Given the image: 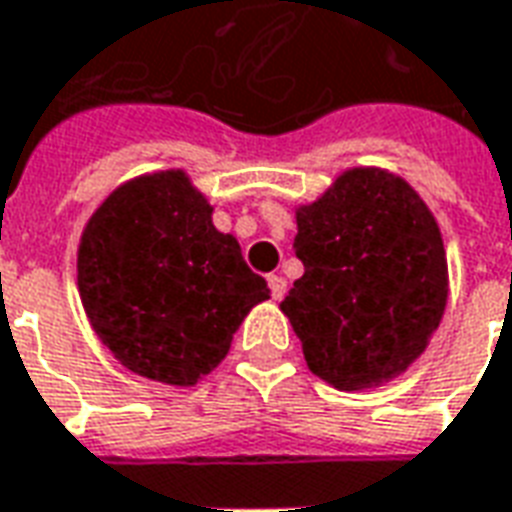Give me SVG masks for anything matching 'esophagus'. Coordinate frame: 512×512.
Segmentation results:
<instances>
[{
	"instance_id": "1",
	"label": "esophagus",
	"mask_w": 512,
	"mask_h": 512,
	"mask_svg": "<svg viewBox=\"0 0 512 512\" xmlns=\"http://www.w3.org/2000/svg\"><path fill=\"white\" fill-rule=\"evenodd\" d=\"M268 288H271V296H274V299H282V296L288 293V282L279 277V274H271V277H268Z\"/></svg>"
}]
</instances>
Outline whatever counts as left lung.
I'll return each instance as SVG.
<instances>
[{"instance_id": "8db88e82", "label": "left lung", "mask_w": 512, "mask_h": 512, "mask_svg": "<svg viewBox=\"0 0 512 512\" xmlns=\"http://www.w3.org/2000/svg\"><path fill=\"white\" fill-rule=\"evenodd\" d=\"M304 277L279 304L315 376L354 392L395 378L439 329L447 257L439 224L403 178L351 169L296 211Z\"/></svg>"}]
</instances>
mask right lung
Returning <instances> with one entry per match:
<instances>
[{
  "label": "right lung",
  "instance_id": "right-lung-1",
  "mask_svg": "<svg viewBox=\"0 0 512 512\" xmlns=\"http://www.w3.org/2000/svg\"><path fill=\"white\" fill-rule=\"evenodd\" d=\"M180 169L120 186L79 244V296L95 334L139 376L191 386L271 296Z\"/></svg>",
  "mask_w": 512,
  "mask_h": 512
}]
</instances>
